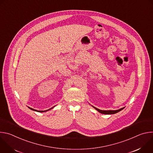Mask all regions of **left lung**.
I'll return each instance as SVG.
<instances>
[{
	"instance_id": "8db88e82",
	"label": "left lung",
	"mask_w": 153,
	"mask_h": 153,
	"mask_svg": "<svg viewBox=\"0 0 153 153\" xmlns=\"http://www.w3.org/2000/svg\"><path fill=\"white\" fill-rule=\"evenodd\" d=\"M91 106H92L94 108H95L96 110L98 112H99V113H102V114H116V113H119V111H120L121 110H122L123 109L125 108V107H123V108H120V109H119V110H99V109H98V108H97L93 106V105H91Z\"/></svg>"
}]
</instances>
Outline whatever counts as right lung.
<instances>
[{
  "mask_svg": "<svg viewBox=\"0 0 153 153\" xmlns=\"http://www.w3.org/2000/svg\"><path fill=\"white\" fill-rule=\"evenodd\" d=\"M54 106H53V107H52V108H51L50 109H49V110H45V111H39V110H34V109H33V108H30V107H28L30 110H33V111H37V112H39V113H43V112H46V111H49V110H51L52 108H53Z\"/></svg>",
  "mask_w": 153,
  "mask_h": 153,
  "instance_id": "right-lung-1",
  "label": "right lung"
}]
</instances>
